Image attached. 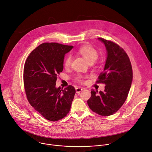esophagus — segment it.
<instances>
[{"mask_svg": "<svg viewBox=\"0 0 152 152\" xmlns=\"http://www.w3.org/2000/svg\"><path fill=\"white\" fill-rule=\"evenodd\" d=\"M83 90V88H76V92L77 94H80V92Z\"/></svg>", "mask_w": 152, "mask_h": 152, "instance_id": "34e87169", "label": "esophagus"}]
</instances>
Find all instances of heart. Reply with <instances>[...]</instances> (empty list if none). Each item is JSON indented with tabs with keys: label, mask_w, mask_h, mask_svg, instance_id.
Instances as JSON below:
<instances>
[{
	"label": "heart",
	"mask_w": 152,
	"mask_h": 152,
	"mask_svg": "<svg viewBox=\"0 0 152 152\" xmlns=\"http://www.w3.org/2000/svg\"><path fill=\"white\" fill-rule=\"evenodd\" d=\"M79 53L89 63H94L98 58V53L96 50L89 45L82 46L79 49ZM71 62L72 57L70 56H68L64 60V67L66 68H69L71 65ZM77 79L79 81H81L82 80V77L81 76H78Z\"/></svg>",
	"instance_id": "b5f03b06"
}]
</instances>
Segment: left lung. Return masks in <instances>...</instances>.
<instances>
[{
	"mask_svg": "<svg viewBox=\"0 0 152 152\" xmlns=\"http://www.w3.org/2000/svg\"><path fill=\"white\" fill-rule=\"evenodd\" d=\"M106 48L107 58L104 71L98 76L97 83L105 84L103 92L91 90L88 100L89 108L102 116L115 113L124 104L132 81V69L125 50L116 43L98 38Z\"/></svg>",
	"mask_w": 152,
	"mask_h": 152,
	"instance_id": "left-lung-1",
	"label": "left lung"
}]
</instances>
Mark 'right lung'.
I'll use <instances>...</instances> for the list:
<instances>
[{
  "label": "right lung",
  "mask_w": 152,
  "mask_h": 152,
  "mask_svg": "<svg viewBox=\"0 0 152 152\" xmlns=\"http://www.w3.org/2000/svg\"><path fill=\"white\" fill-rule=\"evenodd\" d=\"M73 48L58 43H44L30 54L24 67V84L31 106L45 119L57 121L69 112L76 93L69 85L57 88L63 72L64 56Z\"/></svg>",
  "instance_id": "right-lung-1"
}]
</instances>
